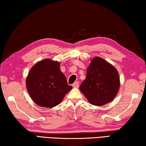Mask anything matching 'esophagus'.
Wrapping results in <instances>:
<instances>
[{
    "mask_svg": "<svg viewBox=\"0 0 146 146\" xmlns=\"http://www.w3.org/2000/svg\"><path fill=\"white\" fill-rule=\"evenodd\" d=\"M78 86H79V82H75L73 84V88H78Z\"/></svg>",
    "mask_w": 146,
    "mask_h": 146,
    "instance_id": "34e87169",
    "label": "esophagus"
}]
</instances>
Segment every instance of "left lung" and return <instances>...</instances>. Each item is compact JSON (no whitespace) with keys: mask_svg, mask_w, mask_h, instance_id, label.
<instances>
[{"mask_svg":"<svg viewBox=\"0 0 146 146\" xmlns=\"http://www.w3.org/2000/svg\"><path fill=\"white\" fill-rule=\"evenodd\" d=\"M120 88V78L114 66L100 57L91 60L86 78L80 90L94 106H103L112 101Z\"/></svg>","mask_w":146,"mask_h":146,"instance_id":"obj_1","label":"left lung"}]
</instances>
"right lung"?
Masks as SVG:
<instances>
[{
	"label": "right lung",
	"mask_w": 146,
	"mask_h": 146,
	"mask_svg": "<svg viewBox=\"0 0 146 146\" xmlns=\"http://www.w3.org/2000/svg\"><path fill=\"white\" fill-rule=\"evenodd\" d=\"M26 84L34 102L47 108L58 105L72 89L60 70V62L48 58L38 62L31 68Z\"/></svg>",
	"instance_id": "add662e5"
}]
</instances>
